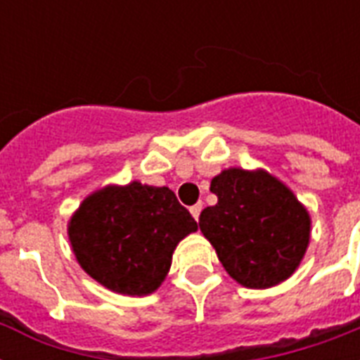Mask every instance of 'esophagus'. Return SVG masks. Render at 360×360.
Returning a JSON list of instances; mask_svg holds the SVG:
<instances>
[{"label":"esophagus","mask_w":360,"mask_h":360,"mask_svg":"<svg viewBox=\"0 0 360 360\" xmlns=\"http://www.w3.org/2000/svg\"><path fill=\"white\" fill-rule=\"evenodd\" d=\"M202 209H203V205L202 203H196V205H192L191 207V213H192V217H194V219H200V213H202Z\"/></svg>","instance_id":"1"}]
</instances>
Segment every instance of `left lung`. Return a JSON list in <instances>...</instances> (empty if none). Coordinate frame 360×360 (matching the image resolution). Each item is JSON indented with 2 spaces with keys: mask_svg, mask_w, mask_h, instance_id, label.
Instances as JSON below:
<instances>
[{
  "mask_svg": "<svg viewBox=\"0 0 360 360\" xmlns=\"http://www.w3.org/2000/svg\"><path fill=\"white\" fill-rule=\"evenodd\" d=\"M217 205L200 214V230L231 278L265 290L295 273L310 243V214L265 169L228 168L211 181Z\"/></svg>",
  "mask_w": 360,
  "mask_h": 360,
  "instance_id": "left-lung-1",
  "label": "left lung"
}]
</instances>
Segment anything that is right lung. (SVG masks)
I'll list each match as a JSON object with an SVG mask.
<instances>
[{
    "instance_id": "1",
    "label": "right lung",
    "mask_w": 360,
    "mask_h": 360,
    "mask_svg": "<svg viewBox=\"0 0 360 360\" xmlns=\"http://www.w3.org/2000/svg\"><path fill=\"white\" fill-rule=\"evenodd\" d=\"M198 230L196 220L168 186H104L69 220V240L80 267L121 295H149L162 284L175 246Z\"/></svg>"
}]
</instances>
